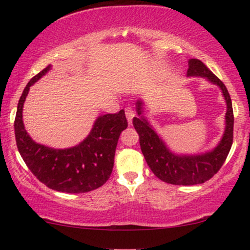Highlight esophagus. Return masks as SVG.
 Listing matches in <instances>:
<instances>
[{
    "mask_svg": "<svg viewBox=\"0 0 250 250\" xmlns=\"http://www.w3.org/2000/svg\"><path fill=\"white\" fill-rule=\"evenodd\" d=\"M125 115H126V117H127L128 124L131 125L132 124V119L134 118V116H135V110L132 107H126L125 108Z\"/></svg>",
    "mask_w": 250,
    "mask_h": 250,
    "instance_id": "1",
    "label": "esophagus"
}]
</instances>
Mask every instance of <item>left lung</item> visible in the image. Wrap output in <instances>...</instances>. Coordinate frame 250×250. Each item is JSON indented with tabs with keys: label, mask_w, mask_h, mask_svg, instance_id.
I'll return each instance as SVG.
<instances>
[{
	"label": "left lung",
	"mask_w": 250,
	"mask_h": 250,
	"mask_svg": "<svg viewBox=\"0 0 250 250\" xmlns=\"http://www.w3.org/2000/svg\"><path fill=\"white\" fill-rule=\"evenodd\" d=\"M188 76L206 77L211 83L221 87L227 101L225 132L214 150L198 156L174 155L167 149L165 143L159 139L146 119L142 116V101L140 100L136 102V109L140 117L133 118V126L139 134L140 146L146 164L158 179L175 186L201 184L211 179L221 169L233 142V109L230 94L223 82L215 76L203 61L198 59L189 60Z\"/></svg>",
	"instance_id": "8db88e82"
}]
</instances>
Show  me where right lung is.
Segmentation results:
<instances>
[{"instance_id":"add662e5","label":"right lung","mask_w":250,"mask_h":250,"mask_svg":"<svg viewBox=\"0 0 250 250\" xmlns=\"http://www.w3.org/2000/svg\"><path fill=\"white\" fill-rule=\"evenodd\" d=\"M50 68L35 75L19 99L15 119L17 148L30 172L47 188L66 193L88 192L104 186L111 175L119 135L128 125L125 112L100 116L90 135L73 148L52 149L34 142L23 127V102L29 87Z\"/></svg>"}]
</instances>
